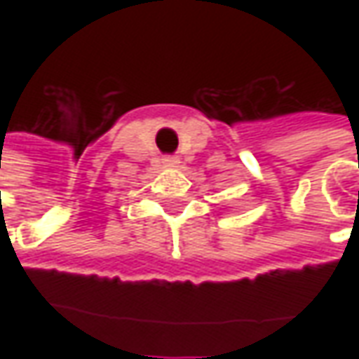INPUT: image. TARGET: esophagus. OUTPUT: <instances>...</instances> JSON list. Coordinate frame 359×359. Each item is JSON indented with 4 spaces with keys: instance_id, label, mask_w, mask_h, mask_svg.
Returning a JSON list of instances; mask_svg holds the SVG:
<instances>
[{
    "instance_id": "34e87169",
    "label": "esophagus",
    "mask_w": 359,
    "mask_h": 359,
    "mask_svg": "<svg viewBox=\"0 0 359 359\" xmlns=\"http://www.w3.org/2000/svg\"><path fill=\"white\" fill-rule=\"evenodd\" d=\"M163 163H165V165H177L180 159L175 158V156H165V158H163Z\"/></svg>"
}]
</instances>
